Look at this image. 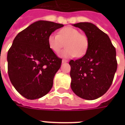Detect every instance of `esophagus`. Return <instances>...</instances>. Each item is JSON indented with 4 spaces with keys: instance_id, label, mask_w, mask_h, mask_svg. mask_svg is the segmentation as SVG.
I'll return each instance as SVG.
<instances>
[{
    "instance_id": "esophagus-1",
    "label": "esophagus",
    "mask_w": 125,
    "mask_h": 125,
    "mask_svg": "<svg viewBox=\"0 0 125 125\" xmlns=\"http://www.w3.org/2000/svg\"><path fill=\"white\" fill-rule=\"evenodd\" d=\"M68 62L67 60H62V63H66Z\"/></svg>"
}]
</instances>
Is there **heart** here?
Masks as SVG:
<instances>
[{
    "instance_id": "1",
    "label": "heart",
    "mask_w": 125,
    "mask_h": 125,
    "mask_svg": "<svg viewBox=\"0 0 125 125\" xmlns=\"http://www.w3.org/2000/svg\"><path fill=\"white\" fill-rule=\"evenodd\" d=\"M48 45L55 53H59L66 43V49L61 53L64 58L83 56L88 47V40L84 34L71 26L62 28L58 34L52 33L48 37Z\"/></svg>"
}]
</instances>
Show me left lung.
Listing matches in <instances>:
<instances>
[{"instance_id": "left-lung-1", "label": "left lung", "mask_w": 125, "mask_h": 125, "mask_svg": "<svg viewBox=\"0 0 125 125\" xmlns=\"http://www.w3.org/2000/svg\"><path fill=\"white\" fill-rule=\"evenodd\" d=\"M73 26L85 32L88 47L82 58L69 62L71 87L75 94L86 100L103 96L112 83L117 67L116 51L108 36L91 22Z\"/></svg>"}]
</instances>
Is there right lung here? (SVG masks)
<instances>
[{"label":"right lung","instance_id":"1","mask_svg":"<svg viewBox=\"0 0 125 125\" xmlns=\"http://www.w3.org/2000/svg\"><path fill=\"white\" fill-rule=\"evenodd\" d=\"M63 24L38 21L19 32L7 56L10 80L17 91L27 99L45 96L53 85L62 59L48 45V37Z\"/></svg>","mask_w":125,"mask_h":125}]
</instances>
